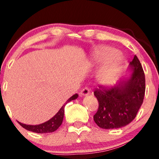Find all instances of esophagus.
<instances>
[{"label": "esophagus", "mask_w": 159, "mask_h": 159, "mask_svg": "<svg viewBox=\"0 0 159 159\" xmlns=\"http://www.w3.org/2000/svg\"><path fill=\"white\" fill-rule=\"evenodd\" d=\"M89 94H90V89H89V88H87V87L84 88V89L81 90V92H80V95H81V97H84V96H88Z\"/></svg>", "instance_id": "1"}]
</instances>
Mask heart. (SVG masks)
<instances>
[{
  "instance_id": "heart-1",
  "label": "heart",
  "mask_w": 159,
  "mask_h": 159,
  "mask_svg": "<svg viewBox=\"0 0 159 159\" xmlns=\"http://www.w3.org/2000/svg\"><path fill=\"white\" fill-rule=\"evenodd\" d=\"M92 63L96 66L103 65L98 73L101 84L110 87L115 84L123 67V57L115 48L102 45L95 48L92 54Z\"/></svg>"
}]
</instances>
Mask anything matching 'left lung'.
<instances>
[{"label": "left lung", "instance_id": "left-lung-1", "mask_svg": "<svg viewBox=\"0 0 159 159\" xmlns=\"http://www.w3.org/2000/svg\"><path fill=\"white\" fill-rule=\"evenodd\" d=\"M131 75L123 78L109 89H97L94 92L98 101V109L94 121L104 129H120L136 117L143 102L145 91V74L137 56L130 62Z\"/></svg>", "mask_w": 159, "mask_h": 159}]
</instances>
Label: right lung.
Returning <instances> with one entry per match:
<instances>
[{"instance_id": "1", "label": "right lung", "mask_w": 159, "mask_h": 159, "mask_svg": "<svg viewBox=\"0 0 159 159\" xmlns=\"http://www.w3.org/2000/svg\"><path fill=\"white\" fill-rule=\"evenodd\" d=\"M78 94H75L73 96L68 98V100L65 102V104H64L63 106L60 108V110L55 114L54 117L49 119L48 121H45V122L42 123V124L40 125H26L23 124V123H20V121H18L19 124L26 130L30 131H33L35 133H39V134H43V133H51L54 132V131H56L59 127L61 126V125L62 124V121H63L64 118V114H65V106L68 102H70V101L75 100V99L78 98Z\"/></svg>"}]
</instances>
